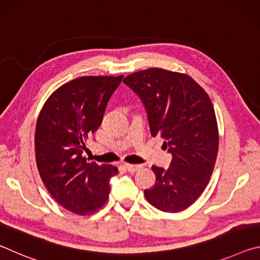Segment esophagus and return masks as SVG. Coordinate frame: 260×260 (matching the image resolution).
I'll return each instance as SVG.
<instances>
[{
    "mask_svg": "<svg viewBox=\"0 0 260 260\" xmlns=\"http://www.w3.org/2000/svg\"><path fill=\"white\" fill-rule=\"evenodd\" d=\"M125 167H126V170L128 171V172H131V173H134V172H136V171L141 170V167H142V165H136V164H125Z\"/></svg>",
    "mask_w": 260,
    "mask_h": 260,
    "instance_id": "obj_1",
    "label": "esophagus"
}]
</instances>
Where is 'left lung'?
Returning <instances> with one entry per match:
<instances>
[{"label": "left lung", "mask_w": 260, "mask_h": 260, "mask_svg": "<svg viewBox=\"0 0 260 260\" xmlns=\"http://www.w3.org/2000/svg\"><path fill=\"white\" fill-rule=\"evenodd\" d=\"M124 82L142 100L151 135H160L173 157L167 170L151 167L156 182L144 196L162 212L186 210L208 186L217 160L219 132L212 102L191 77L164 69L132 73Z\"/></svg>", "instance_id": "obj_1"}]
</instances>
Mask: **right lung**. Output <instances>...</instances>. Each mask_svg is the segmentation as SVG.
<instances>
[{
    "label": "right lung",
    "mask_w": 260,
    "mask_h": 260,
    "mask_svg": "<svg viewBox=\"0 0 260 260\" xmlns=\"http://www.w3.org/2000/svg\"><path fill=\"white\" fill-rule=\"evenodd\" d=\"M122 77L86 76L64 83L40 111L35 127V159L43 183L57 203L89 215L107 203L109 181L118 169L88 161L82 152L101 126L108 101Z\"/></svg>",
    "instance_id": "obj_1"
}]
</instances>
